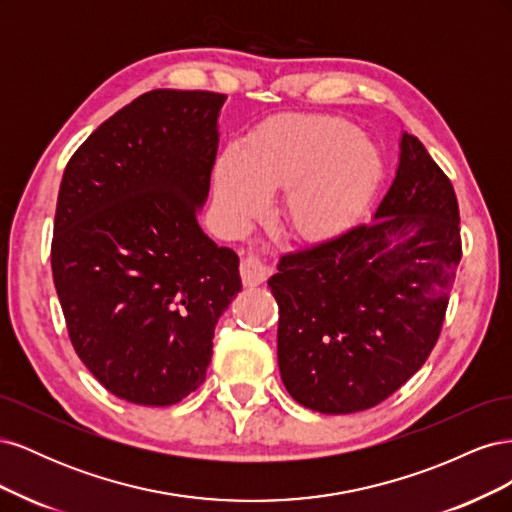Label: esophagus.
Segmentation results:
<instances>
[{"mask_svg":"<svg viewBox=\"0 0 512 512\" xmlns=\"http://www.w3.org/2000/svg\"><path fill=\"white\" fill-rule=\"evenodd\" d=\"M241 280H243V286H258L267 280L269 275V269L265 267V262H262L256 254H245L241 258Z\"/></svg>","mask_w":512,"mask_h":512,"instance_id":"34e87169","label":"esophagus"}]
</instances>
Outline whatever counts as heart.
<instances>
[{"label": "heart", "mask_w": 512, "mask_h": 512, "mask_svg": "<svg viewBox=\"0 0 512 512\" xmlns=\"http://www.w3.org/2000/svg\"><path fill=\"white\" fill-rule=\"evenodd\" d=\"M382 177V156L369 136L333 115H288L262 123L243 151H226L213 168L215 203L230 228L269 211L284 192L294 235L331 239L361 218Z\"/></svg>", "instance_id": "heart-1"}]
</instances>
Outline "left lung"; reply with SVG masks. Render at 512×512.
Here are the masks:
<instances>
[{
	"mask_svg": "<svg viewBox=\"0 0 512 512\" xmlns=\"http://www.w3.org/2000/svg\"><path fill=\"white\" fill-rule=\"evenodd\" d=\"M461 260L453 183L412 134L374 222L282 256L269 288L280 307L286 391L322 414L378 406L436 346Z\"/></svg>",
	"mask_w": 512,
	"mask_h": 512,
	"instance_id": "obj_1",
	"label": "left lung"
}]
</instances>
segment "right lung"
<instances>
[{
  "instance_id": "right-lung-1",
  "label": "right lung",
  "mask_w": 512,
  "mask_h": 512,
  "mask_svg": "<svg viewBox=\"0 0 512 512\" xmlns=\"http://www.w3.org/2000/svg\"><path fill=\"white\" fill-rule=\"evenodd\" d=\"M224 100L147 91L61 177L51 269L70 342L130 404L173 406L205 382L215 324L241 290L239 256L198 224Z\"/></svg>"
}]
</instances>
